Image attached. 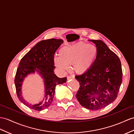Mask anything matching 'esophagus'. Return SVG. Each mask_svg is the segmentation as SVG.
Instances as JSON below:
<instances>
[{"instance_id":"obj_1","label":"esophagus","mask_w":134,"mask_h":134,"mask_svg":"<svg viewBox=\"0 0 134 134\" xmlns=\"http://www.w3.org/2000/svg\"><path fill=\"white\" fill-rule=\"evenodd\" d=\"M67 78L68 80H70V79H73V78H74V77L73 76H68L67 77Z\"/></svg>"}]
</instances>
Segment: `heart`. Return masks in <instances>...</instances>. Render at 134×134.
I'll return each mask as SVG.
<instances>
[{
    "instance_id": "b5f03b06",
    "label": "heart",
    "mask_w": 134,
    "mask_h": 134,
    "mask_svg": "<svg viewBox=\"0 0 134 134\" xmlns=\"http://www.w3.org/2000/svg\"><path fill=\"white\" fill-rule=\"evenodd\" d=\"M97 55L95 45L78 42L61 48L59 56L54 57V64L63 73L69 70V65L72 64L75 72L83 73L92 66Z\"/></svg>"
}]
</instances>
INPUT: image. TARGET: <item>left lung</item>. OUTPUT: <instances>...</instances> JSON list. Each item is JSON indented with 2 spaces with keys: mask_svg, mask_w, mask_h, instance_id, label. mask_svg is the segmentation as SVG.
<instances>
[{
  "mask_svg": "<svg viewBox=\"0 0 134 134\" xmlns=\"http://www.w3.org/2000/svg\"><path fill=\"white\" fill-rule=\"evenodd\" d=\"M89 41L96 44L97 55L89 70L75 76L80 85L76 96L81 106L89 110H98L116 99L123 73L118 56L105 42Z\"/></svg>",
  "mask_w": 134,
  "mask_h": 134,
  "instance_id": "1",
  "label": "left lung"
}]
</instances>
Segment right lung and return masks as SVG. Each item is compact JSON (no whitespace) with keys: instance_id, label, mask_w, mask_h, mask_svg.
Instances as JSON below:
<instances>
[{"instance_id":"1","label":"right lung","mask_w":134,"mask_h":134,"mask_svg":"<svg viewBox=\"0 0 134 134\" xmlns=\"http://www.w3.org/2000/svg\"><path fill=\"white\" fill-rule=\"evenodd\" d=\"M63 43L61 39L51 38L42 40L36 44L21 58L16 71L15 84L19 99L29 108L37 111L48 108L53 101L55 87L66 81V77L59 78L54 73L55 52ZM37 71L43 78L45 84L44 99L35 105L27 102L22 96L21 86L24 78Z\"/></svg>"}]
</instances>
